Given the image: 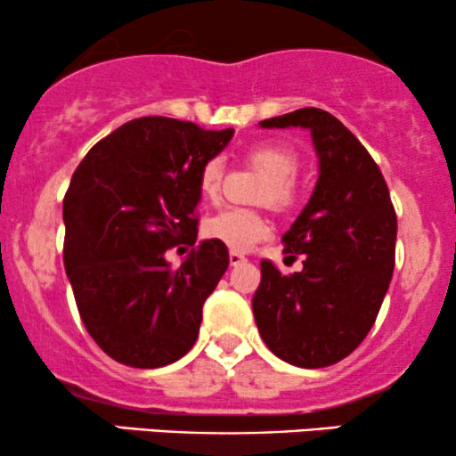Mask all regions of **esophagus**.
Instances as JSON below:
<instances>
[{
	"mask_svg": "<svg viewBox=\"0 0 456 456\" xmlns=\"http://www.w3.org/2000/svg\"><path fill=\"white\" fill-rule=\"evenodd\" d=\"M246 259L242 253H238V250H232V253H229V264L232 265H242V264H246Z\"/></svg>",
	"mask_w": 456,
	"mask_h": 456,
	"instance_id": "esophagus-1",
	"label": "esophagus"
}]
</instances>
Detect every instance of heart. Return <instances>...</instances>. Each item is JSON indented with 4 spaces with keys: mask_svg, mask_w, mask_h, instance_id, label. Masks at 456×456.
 I'll list each match as a JSON object with an SVG mask.
<instances>
[{
    "mask_svg": "<svg viewBox=\"0 0 456 456\" xmlns=\"http://www.w3.org/2000/svg\"><path fill=\"white\" fill-rule=\"evenodd\" d=\"M248 160L268 175L259 201L270 203L276 210L291 206L296 197L294 180L300 171V159L291 148L281 143H264L248 151ZM223 188V162L208 160L199 174V192L206 201H218ZM206 233L232 250H248L270 233V224L255 210L229 208L210 218Z\"/></svg>",
    "mask_w": 456,
    "mask_h": 456,
    "instance_id": "obj_1",
    "label": "heart"
}]
</instances>
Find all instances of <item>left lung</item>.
Returning a JSON list of instances; mask_svg holds the SVG:
<instances>
[{
    "mask_svg": "<svg viewBox=\"0 0 456 456\" xmlns=\"http://www.w3.org/2000/svg\"><path fill=\"white\" fill-rule=\"evenodd\" d=\"M259 126L306 128L319 177L282 235V253L300 255L302 270L281 274L261 261L255 322L272 354L300 369H322L347 358L378 319L395 270L396 214L379 167L334 115L306 107Z\"/></svg>",
    "mask_w": 456,
    "mask_h": 456,
    "instance_id": "8db88e82",
    "label": "left lung"
}]
</instances>
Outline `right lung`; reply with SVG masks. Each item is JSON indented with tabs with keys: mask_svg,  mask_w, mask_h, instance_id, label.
I'll use <instances>...</instances> for the list:
<instances>
[{
	"mask_svg": "<svg viewBox=\"0 0 456 456\" xmlns=\"http://www.w3.org/2000/svg\"><path fill=\"white\" fill-rule=\"evenodd\" d=\"M232 137L233 128L139 118L77 167L64 197L66 274L83 326L118 362L159 369L195 345L227 246L203 240L180 269L164 253L184 237L197 242L199 174Z\"/></svg>",
	"mask_w": 456,
	"mask_h": 456,
	"instance_id": "right-lung-1",
	"label": "right lung"
}]
</instances>
